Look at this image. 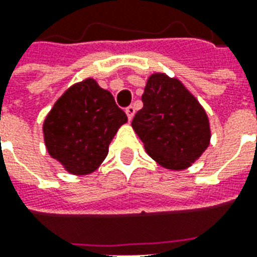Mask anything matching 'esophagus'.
<instances>
[{
	"instance_id": "esophagus-1",
	"label": "esophagus",
	"mask_w": 257,
	"mask_h": 257,
	"mask_svg": "<svg viewBox=\"0 0 257 257\" xmlns=\"http://www.w3.org/2000/svg\"><path fill=\"white\" fill-rule=\"evenodd\" d=\"M125 112H126V115H128V119L131 121L135 115V107L134 106H128L125 108Z\"/></svg>"
}]
</instances>
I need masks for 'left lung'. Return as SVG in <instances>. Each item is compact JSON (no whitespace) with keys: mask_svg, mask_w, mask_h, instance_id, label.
I'll return each mask as SVG.
<instances>
[{"mask_svg":"<svg viewBox=\"0 0 257 257\" xmlns=\"http://www.w3.org/2000/svg\"><path fill=\"white\" fill-rule=\"evenodd\" d=\"M143 108L132 126L146 151L162 167L184 169L209 146L208 117L183 84L165 74H153L142 95Z\"/></svg>","mask_w":257,"mask_h":257,"instance_id":"left-lung-1","label":"left lung"}]
</instances>
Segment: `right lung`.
Segmentation results:
<instances>
[{"mask_svg": "<svg viewBox=\"0 0 257 257\" xmlns=\"http://www.w3.org/2000/svg\"><path fill=\"white\" fill-rule=\"evenodd\" d=\"M128 121L112 95L88 78L64 92L44 122L49 154L74 175L95 171L117 129Z\"/></svg>", "mask_w": 257, "mask_h": 257, "instance_id": "1", "label": "right lung"}]
</instances>
